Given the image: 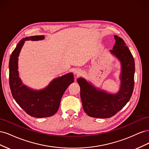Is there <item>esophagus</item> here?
Here are the masks:
<instances>
[{
    "label": "esophagus",
    "instance_id": "34e87169",
    "mask_svg": "<svg viewBox=\"0 0 149 149\" xmlns=\"http://www.w3.org/2000/svg\"><path fill=\"white\" fill-rule=\"evenodd\" d=\"M81 70H79V69H77V70H76L74 71V74H75L79 75V74H81Z\"/></svg>",
    "mask_w": 149,
    "mask_h": 149
}]
</instances>
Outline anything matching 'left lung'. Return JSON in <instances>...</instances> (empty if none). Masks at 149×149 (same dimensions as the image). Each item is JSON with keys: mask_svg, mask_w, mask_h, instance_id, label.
Returning a JSON list of instances; mask_svg holds the SVG:
<instances>
[{"mask_svg": "<svg viewBox=\"0 0 149 149\" xmlns=\"http://www.w3.org/2000/svg\"><path fill=\"white\" fill-rule=\"evenodd\" d=\"M115 45L110 52L120 61V86L117 94L107 93L96 88L83 78L77 79L84 112L95 118H109L125 106L132 96L134 86L135 63L124 40L114 35Z\"/></svg>", "mask_w": 149, "mask_h": 149, "instance_id": "obj_1", "label": "left lung"}]
</instances>
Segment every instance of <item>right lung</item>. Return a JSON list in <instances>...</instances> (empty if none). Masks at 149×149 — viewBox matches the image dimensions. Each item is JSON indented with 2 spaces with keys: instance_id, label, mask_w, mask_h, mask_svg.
<instances>
[{
  "instance_id": "obj_1",
  "label": "right lung",
  "mask_w": 149,
  "mask_h": 149,
  "mask_svg": "<svg viewBox=\"0 0 149 149\" xmlns=\"http://www.w3.org/2000/svg\"><path fill=\"white\" fill-rule=\"evenodd\" d=\"M44 38L43 35H35L22 39L12 53L9 61V84L12 96L26 113L37 118L55 114L66 89L74 82L73 74L70 73L54 79L45 88L40 90L31 89L22 83L17 70L21 49L25 41Z\"/></svg>"
}]
</instances>
